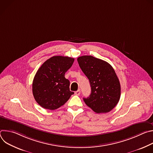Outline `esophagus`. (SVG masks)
Listing matches in <instances>:
<instances>
[{"instance_id":"1","label":"esophagus","mask_w":153,"mask_h":153,"mask_svg":"<svg viewBox=\"0 0 153 153\" xmlns=\"http://www.w3.org/2000/svg\"><path fill=\"white\" fill-rule=\"evenodd\" d=\"M74 94H75L76 95H77V96H79L80 94V90H77V91H76L74 92Z\"/></svg>"}]
</instances>
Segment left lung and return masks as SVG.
Returning <instances> with one entry per match:
<instances>
[{
	"label": "left lung",
	"instance_id": "left-lung-1",
	"mask_svg": "<svg viewBox=\"0 0 153 153\" xmlns=\"http://www.w3.org/2000/svg\"><path fill=\"white\" fill-rule=\"evenodd\" d=\"M77 62L91 88L90 96L83 98L85 103L97 113L110 112L120 97V84L114 70L108 62L91 56H80Z\"/></svg>",
	"mask_w": 153,
	"mask_h": 153
}]
</instances>
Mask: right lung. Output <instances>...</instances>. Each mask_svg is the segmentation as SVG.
<instances>
[{
    "label": "right lung",
    "instance_id": "obj_1",
    "mask_svg": "<svg viewBox=\"0 0 153 153\" xmlns=\"http://www.w3.org/2000/svg\"><path fill=\"white\" fill-rule=\"evenodd\" d=\"M74 58L53 56L43 63L33 82V94L42 108L54 110L66 103L74 92L65 74L72 66Z\"/></svg>",
    "mask_w": 153,
    "mask_h": 153
}]
</instances>
